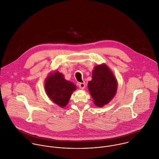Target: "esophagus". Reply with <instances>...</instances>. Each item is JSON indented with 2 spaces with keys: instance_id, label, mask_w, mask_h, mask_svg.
I'll use <instances>...</instances> for the list:
<instances>
[{
  "instance_id": "34e87169",
  "label": "esophagus",
  "mask_w": 159,
  "mask_h": 159,
  "mask_svg": "<svg viewBox=\"0 0 159 159\" xmlns=\"http://www.w3.org/2000/svg\"><path fill=\"white\" fill-rule=\"evenodd\" d=\"M79 87L81 89H84L85 87V82H82V83H79Z\"/></svg>"
}]
</instances>
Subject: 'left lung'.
Instances as JSON below:
<instances>
[{"instance_id": "left-lung-1", "label": "left lung", "mask_w": 159, "mask_h": 159, "mask_svg": "<svg viewBox=\"0 0 159 159\" xmlns=\"http://www.w3.org/2000/svg\"><path fill=\"white\" fill-rule=\"evenodd\" d=\"M89 90L95 105L102 107L115 95L117 81L106 64L98 65L92 72V79L88 84Z\"/></svg>"}]
</instances>
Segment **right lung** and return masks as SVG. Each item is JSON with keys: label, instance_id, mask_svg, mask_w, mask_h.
Instances as JSON below:
<instances>
[{"label": "right lung", "instance_id": "1", "mask_svg": "<svg viewBox=\"0 0 159 159\" xmlns=\"http://www.w3.org/2000/svg\"><path fill=\"white\" fill-rule=\"evenodd\" d=\"M45 90L48 97L61 107H65L76 86L65 80L63 75L59 72L51 73L45 82Z\"/></svg>", "mask_w": 159, "mask_h": 159}]
</instances>
